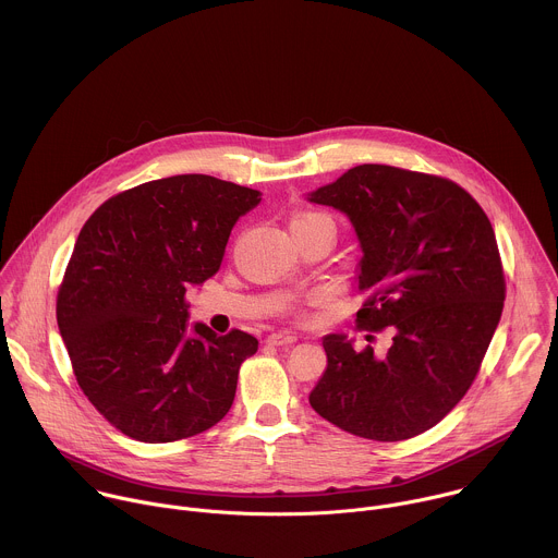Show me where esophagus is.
Instances as JSON below:
<instances>
[{"mask_svg": "<svg viewBox=\"0 0 558 558\" xmlns=\"http://www.w3.org/2000/svg\"><path fill=\"white\" fill-rule=\"evenodd\" d=\"M299 337L294 332H288V330H279V332H272L268 335V343L270 345H290L294 343Z\"/></svg>", "mask_w": 558, "mask_h": 558, "instance_id": "esophagus-1", "label": "esophagus"}]
</instances>
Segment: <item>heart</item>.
<instances>
[{"mask_svg":"<svg viewBox=\"0 0 558 558\" xmlns=\"http://www.w3.org/2000/svg\"><path fill=\"white\" fill-rule=\"evenodd\" d=\"M310 217H318V215H301V217H296L294 221H303V219H310ZM294 221H292V223H294Z\"/></svg>","mask_w":558,"mask_h":558,"instance_id":"1","label":"heart"}]
</instances>
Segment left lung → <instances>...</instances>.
I'll return each mask as SVG.
<instances>
[{
  "label": "left lung",
  "mask_w": 558,
  "mask_h": 558,
  "mask_svg": "<svg viewBox=\"0 0 558 558\" xmlns=\"http://www.w3.org/2000/svg\"><path fill=\"white\" fill-rule=\"evenodd\" d=\"M343 213L359 239L356 324L393 326L376 356L326 335L310 393L322 418L396 442L434 427L471 389L500 322L505 277L489 219L456 182L391 165H356L307 195Z\"/></svg>",
  "instance_id": "obj_1"
}]
</instances>
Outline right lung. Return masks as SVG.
<instances>
[{
    "mask_svg": "<svg viewBox=\"0 0 558 558\" xmlns=\"http://www.w3.org/2000/svg\"><path fill=\"white\" fill-rule=\"evenodd\" d=\"M262 193L204 173L144 182L81 228L58 292V326L81 391L122 434L173 442L232 408L257 339L189 326L184 294L210 279Z\"/></svg>",
    "mask_w": 558,
    "mask_h": 558,
    "instance_id": "add662e5",
    "label": "right lung"
}]
</instances>
